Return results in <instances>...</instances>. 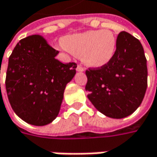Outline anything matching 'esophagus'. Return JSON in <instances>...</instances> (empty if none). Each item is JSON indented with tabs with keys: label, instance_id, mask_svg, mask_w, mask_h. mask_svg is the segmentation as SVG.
Listing matches in <instances>:
<instances>
[{
	"label": "esophagus",
	"instance_id": "esophagus-1",
	"mask_svg": "<svg viewBox=\"0 0 157 157\" xmlns=\"http://www.w3.org/2000/svg\"><path fill=\"white\" fill-rule=\"evenodd\" d=\"M76 71H77V72H83V71H84V68H83L81 64H78L77 67H76Z\"/></svg>",
	"mask_w": 157,
	"mask_h": 157
}]
</instances>
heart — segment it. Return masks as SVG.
<instances>
[{
  "instance_id": "b5f03b06",
  "label": "heart",
  "mask_w": 157,
  "mask_h": 157,
  "mask_svg": "<svg viewBox=\"0 0 157 157\" xmlns=\"http://www.w3.org/2000/svg\"><path fill=\"white\" fill-rule=\"evenodd\" d=\"M64 49L80 56L85 65L100 68L108 64L114 57L117 41L114 34L108 29L89 30L64 36Z\"/></svg>"
}]
</instances>
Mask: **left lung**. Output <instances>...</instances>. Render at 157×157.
<instances>
[{
    "mask_svg": "<svg viewBox=\"0 0 157 157\" xmlns=\"http://www.w3.org/2000/svg\"><path fill=\"white\" fill-rule=\"evenodd\" d=\"M88 99L100 112L123 119L140 106L147 87V67L138 39L122 31L117 37L112 60L98 69L85 72Z\"/></svg>",
    "mask_w": 157,
    "mask_h": 157,
    "instance_id": "1",
    "label": "left lung"
}]
</instances>
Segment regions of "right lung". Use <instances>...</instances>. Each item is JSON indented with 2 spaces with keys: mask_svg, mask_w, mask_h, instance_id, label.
<instances>
[{
  "mask_svg": "<svg viewBox=\"0 0 157 157\" xmlns=\"http://www.w3.org/2000/svg\"><path fill=\"white\" fill-rule=\"evenodd\" d=\"M59 52L38 35L20 40L12 51L6 74V91L14 112L25 122L45 126L60 110L66 84L76 64L56 59Z\"/></svg>",
  "mask_w": 157,
  "mask_h": 157,
  "instance_id": "1",
  "label": "right lung"
}]
</instances>
